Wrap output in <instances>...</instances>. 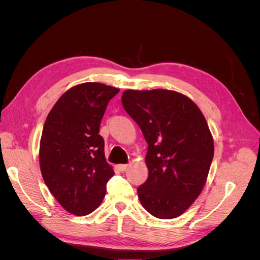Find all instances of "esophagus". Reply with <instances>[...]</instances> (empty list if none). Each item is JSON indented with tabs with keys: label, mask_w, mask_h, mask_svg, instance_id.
Returning <instances> with one entry per match:
<instances>
[{
	"label": "esophagus",
	"mask_w": 260,
	"mask_h": 260,
	"mask_svg": "<svg viewBox=\"0 0 260 260\" xmlns=\"http://www.w3.org/2000/svg\"><path fill=\"white\" fill-rule=\"evenodd\" d=\"M128 167H129V165H119V166H118V169H119L120 171H125L128 169Z\"/></svg>",
	"instance_id": "34e87169"
}]
</instances>
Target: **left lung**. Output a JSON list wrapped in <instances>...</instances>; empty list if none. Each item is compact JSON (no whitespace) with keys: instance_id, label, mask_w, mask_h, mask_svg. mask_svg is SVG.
Wrapping results in <instances>:
<instances>
[{"instance_id":"8db88e82","label":"left lung","mask_w":260,"mask_h":260,"mask_svg":"<svg viewBox=\"0 0 260 260\" xmlns=\"http://www.w3.org/2000/svg\"><path fill=\"white\" fill-rule=\"evenodd\" d=\"M121 102L148 144V178L138 187L140 202L156 218H177L199 198L214 158L205 117L176 91L127 90Z\"/></svg>"}]
</instances>
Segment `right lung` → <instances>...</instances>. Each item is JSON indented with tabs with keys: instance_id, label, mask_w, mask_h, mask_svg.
<instances>
[{
	"instance_id": "add662e5",
	"label": "right lung",
	"mask_w": 260,
	"mask_h": 260,
	"mask_svg": "<svg viewBox=\"0 0 260 260\" xmlns=\"http://www.w3.org/2000/svg\"><path fill=\"white\" fill-rule=\"evenodd\" d=\"M118 92L99 82L78 84L62 94L46 117L39 153L41 174L70 214L85 216L95 210L115 174L99 133L108 102Z\"/></svg>"
}]
</instances>
